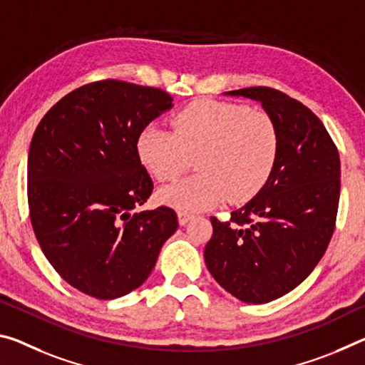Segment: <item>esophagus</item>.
<instances>
[{
	"label": "esophagus",
	"instance_id": "34e87169",
	"mask_svg": "<svg viewBox=\"0 0 365 365\" xmlns=\"http://www.w3.org/2000/svg\"><path fill=\"white\" fill-rule=\"evenodd\" d=\"M192 219H193V214L183 212V211L178 212V224H180V225H185L188 221H192Z\"/></svg>",
	"mask_w": 365,
	"mask_h": 365
}]
</instances>
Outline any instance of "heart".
<instances>
[{"mask_svg":"<svg viewBox=\"0 0 365 365\" xmlns=\"http://www.w3.org/2000/svg\"><path fill=\"white\" fill-rule=\"evenodd\" d=\"M173 133L148 125L136 149L160 182L175 180L190 158L200 173L159 190V201L183 212L203 211L227 198L244 203L269 178L277 154L276 126L268 115L235 103L198 101L180 110Z\"/></svg>","mask_w":365,"mask_h":365,"instance_id":"b5f03b06","label":"heart"}]
</instances>
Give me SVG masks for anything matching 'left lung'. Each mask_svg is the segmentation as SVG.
<instances>
[{
  "label": "left lung",
  "instance_id": "1",
  "mask_svg": "<svg viewBox=\"0 0 365 365\" xmlns=\"http://www.w3.org/2000/svg\"><path fill=\"white\" fill-rule=\"evenodd\" d=\"M258 102L273 120L277 154L263 188L229 221L211 217L205 262L242 302L266 304L307 277L331 239L339 203V154L320 118L269 88L224 92Z\"/></svg>",
  "mask_w": 365,
  "mask_h": 365
}]
</instances>
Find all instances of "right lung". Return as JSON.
<instances>
[{
	"instance_id": "obj_1",
	"label": "right lung",
	"mask_w": 365,
	"mask_h": 365,
	"mask_svg": "<svg viewBox=\"0 0 365 365\" xmlns=\"http://www.w3.org/2000/svg\"><path fill=\"white\" fill-rule=\"evenodd\" d=\"M162 89L101 81L69 92L34 133L27 196L34 232L68 284L110 300L151 274L178 227L167 206L131 214L153 193L136 143L173 107Z\"/></svg>"
}]
</instances>
